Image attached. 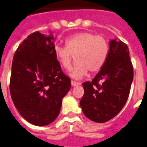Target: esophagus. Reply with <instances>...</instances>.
I'll use <instances>...</instances> for the list:
<instances>
[{
    "instance_id": "obj_1",
    "label": "esophagus",
    "mask_w": 147,
    "mask_h": 147,
    "mask_svg": "<svg viewBox=\"0 0 147 147\" xmlns=\"http://www.w3.org/2000/svg\"><path fill=\"white\" fill-rule=\"evenodd\" d=\"M71 85H72V86H80L81 85L80 82H76V81L72 80L71 81Z\"/></svg>"
}]
</instances>
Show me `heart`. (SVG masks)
<instances>
[{
	"label": "heart",
	"instance_id": "obj_1",
	"mask_svg": "<svg viewBox=\"0 0 147 147\" xmlns=\"http://www.w3.org/2000/svg\"><path fill=\"white\" fill-rule=\"evenodd\" d=\"M66 47L55 45L54 53L63 68L69 71L73 61H76L71 73L74 78L80 79L91 73L98 72L106 63L109 54L108 42L102 36L91 32H80L67 37Z\"/></svg>",
	"mask_w": 147,
	"mask_h": 147
}]
</instances>
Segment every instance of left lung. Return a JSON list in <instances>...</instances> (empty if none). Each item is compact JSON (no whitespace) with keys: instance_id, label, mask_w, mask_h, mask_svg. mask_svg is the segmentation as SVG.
Instances as JSON below:
<instances>
[{"instance_id":"left-lung-1","label":"left lung","mask_w":147,"mask_h":147,"mask_svg":"<svg viewBox=\"0 0 147 147\" xmlns=\"http://www.w3.org/2000/svg\"><path fill=\"white\" fill-rule=\"evenodd\" d=\"M134 77L128 46L113 40L106 63L92 79L82 83L84 94L80 107L87 118L95 122H107L125 106Z\"/></svg>"}]
</instances>
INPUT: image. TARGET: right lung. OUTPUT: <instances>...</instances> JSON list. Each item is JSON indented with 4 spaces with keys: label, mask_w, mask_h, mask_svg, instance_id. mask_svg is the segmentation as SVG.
Returning <instances> with one entry per match:
<instances>
[{
    "label": "right lung",
    "mask_w": 147,
    "mask_h": 147,
    "mask_svg": "<svg viewBox=\"0 0 147 147\" xmlns=\"http://www.w3.org/2000/svg\"><path fill=\"white\" fill-rule=\"evenodd\" d=\"M53 39L32 33L17 48L12 63L11 98L20 115L35 125H47L58 117L71 88V79L55 55Z\"/></svg>",
    "instance_id": "obj_1"
}]
</instances>
